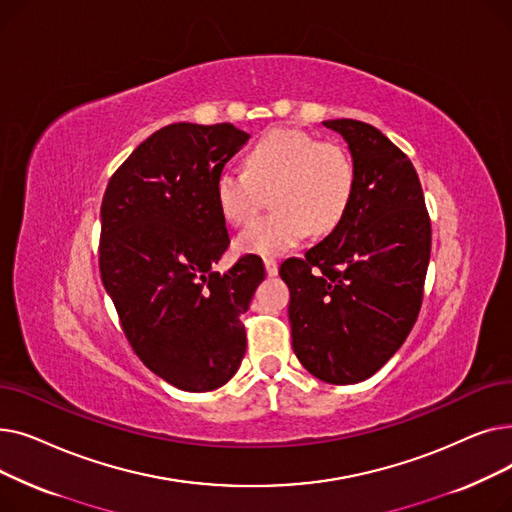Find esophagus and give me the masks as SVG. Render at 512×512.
<instances>
[{"label": "esophagus", "mask_w": 512, "mask_h": 512, "mask_svg": "<svg viewBox=\"0 0 512 512\" xmlns=\"http://www.w3.org/2000/svg\"><path fill=\"white\" fill-rule=\"evenodd\" d=\"M263 263H265V272H267V276H276V274H278V261H276L274 257H265V259H263Z\"/></svg>", "instance_id": "34e87169"}]
</instances>
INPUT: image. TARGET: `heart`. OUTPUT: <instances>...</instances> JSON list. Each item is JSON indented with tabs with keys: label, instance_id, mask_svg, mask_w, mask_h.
Masks as SVG:
<instances>
[{
	"label": "heart",
	"instance_id": "1",
	"mask_svg": "<svg viewBox=\"0 0 512 512\" xmlns=\"http://www.w3.org/2000/svg\"><path fill=\"white\" fill-rule=\"evenodd\" d=\"M355 191V166L348 153L297 128H272L247 153L245 170L224 168L215 199L224 218L247 226L265 207L274 211L238 236V249L278 255L313 234L334 230Z\"/></svg>",
	"mask_w": 512,
	"mask_h": 512
}]
</instances>
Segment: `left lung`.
Instances as JSON below:
<instances>
[{"mask_svg": "<svg viewBox=\"0 0 512 512\" xmlns=\"http://www.w3.org/2000/svg\"><path fill=\"white\" fill-rule=\"evenodd\" d=\"M348 143L353 199L340 224L280 265L288 284L292 348L328 384H357L384 367L413 330L432 251L419 176L375 126L326 120Z\"/></svg>", "mask_w": 512, "mask_h": 512, "instance_id": "1", "label": "left lung"}]
</instances>
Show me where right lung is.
Instances as JSON below:
<instances>
[{
  "mask_svg": "<svg viewBox=\"0 0 512 512\" xmlns=\"http://www.w3.org/2000/svg\"><path fill=\"white\" fill-rule=\"evenodd\" d=\"M234 124L155 130L107 182L99 272L132 351L161 380L207 392L247 351L240 315L265 278L257 255L211 272L230 245L215 180L247 143Z\"/></svg>",
  "mask_w": 512,
  "mask_h": 512,
  "instance_id": "right-lung-1",
  "label": "right lung"
}]
</instances>
